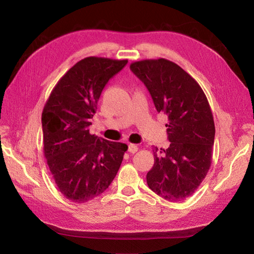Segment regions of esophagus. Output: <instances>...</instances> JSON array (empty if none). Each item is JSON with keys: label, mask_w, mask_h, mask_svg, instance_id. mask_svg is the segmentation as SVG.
<instances>
[{"label": "esophagus", "mask_w": 254, "mask_h": 254, "mask_svg": "<svg viewBox=\"0 0 254 254\" xmlns=\"http://www.w3.org/2000/svg\"><path fill=\"white\" fill-rule=\"evenodd\" d=\"M128 151L130 152V153H136L138 151V146L136 144H129L128 145Z\"/></svg>", "instance_id": "1"}]
</instances>
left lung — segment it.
<instances>
[{"label": "left lung", "mask_w": 254, "mask_h": 254, "mask_svg": "<svg viewBox=\"0 0 254 254\" xmlns=\"http://www.w3.org/2000/svg\"><path fill=\"white\" fill-rule=\"evenodd\" d=\"M130 69L149 90L156 111L168 118L171 144L153 150L146 183L163 199L182 201L198 189L211 166L215 126L210 104L199 83L171 61H139Z\"/></svg>", "instance_id": "8db88e82"}]
</instances>
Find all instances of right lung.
I'll list each match as a JSON object with an SVG mask.
<instances>
[{"instance_id": "obj_1", "label": "right lung", "mask_w": 254, "mask_h": 254, "mask_svg": "<svg viewBox=\"0 0 254 254\" xmlns=\"http://www.w3.org/2000/svg\"><path fill=\"white\" fill-rule=\"evenodd\" d=\"M128 63L90 56L56 83L42 112L43 150L58 188L83 203L109 188L128 146L89 132L105 84Z\"/></svg>"}]
</instances>
